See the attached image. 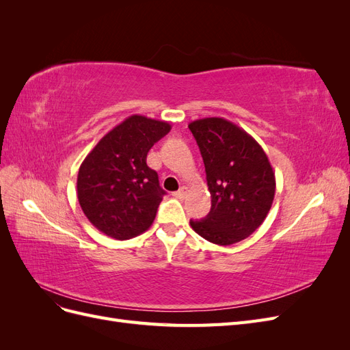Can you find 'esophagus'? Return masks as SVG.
Returning <instances> with one entry per match:
<instances>
[{"instance_id": "esophagus-1", "label": "esophagus", "mask_w": 350, "mask_h": 350, "mask_svg": "<svg viewBox=\"0 0 350 350\" xmlns=\"http://www.w3.org/2000/svg\"><path fill=\"white\" fill-rule=\"evenodd\" d=\"M187 194H188V188H187V187H181V188L178 189L176 193H174V197H176V198H179V200H183V198L187 197Z\"/></svg>"}]
</instances>
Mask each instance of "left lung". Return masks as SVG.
Listing matches in <instances>:
<instances>
[{
  "instance_id": "8db88e82",
  "label": "left lung",
  "mask_w": 350,
  "mask_h": 350,
  "mask_svg": "<svg viewBox=\"0 0 350 350\" xmlns=\"http://www.w3.org/2000/svg\"><path fill=\"white\" fill-rule=\"evenodd\" d=\"M206 167L211 208L189 225L208 242L232 245L248 238L267 217L276 178L262 147L245 130L225 118L188 124Z\"/></svg>"
}]
</instances>
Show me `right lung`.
<instances>
[{
  "instance_id": "obj_1",
  "label": "right lung",
  "mask_w": 350,
  "mask_h": 350,
  "mask_svg": "<svg viewBox=\"0 0 350 350\" xmlns=\"http://www.w3.org/2000/svg\"><path fill=\"white\" fill-rule=\"evenodd\" d=\"M169 131L166 121L131 115L105 134L80 165V207L105 235L124 241L152 226L165 191L146 159Z\"/></svg>"
}]
</instances>
